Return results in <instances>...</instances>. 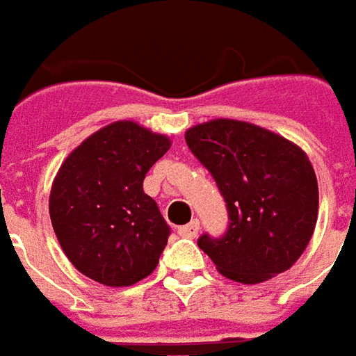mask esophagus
I'll return each instance as SVG.
<instances>
[{"instance_id":"obj_1","label":"esophagus","mask_w":356,"mask_h":356,"mask_svg":"<svg viewBox=\"0 0 356 356\" xmlns=\"http://www.w3.org/2000/svg\"><path fill=\"white\" fill-rule=\"evenodd\" d=\"M198 229H200V222L193 220V222H188L187 226H181L179 228V236H183V238H195L198 234Z\"/></svg>"}]
</instances>
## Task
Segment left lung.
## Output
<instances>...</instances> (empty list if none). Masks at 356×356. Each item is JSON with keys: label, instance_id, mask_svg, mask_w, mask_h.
<instances>
[{"label": "left lung", "instance_id": "left-lung-1", "mask_svg": "<svg viewBox=\"0 0 356 356\" xmlns=\"http://www.w3.org/2000/svg\"><path fill=\"white\" fill-rule=\"evenodd\" d=\"M193 156L209 169L228 210L226 232L198 248L236 282L255 284L290 269L318 220V181L306 154L265 128L218 118L187 130Z\"/></svg>", "mask_w": 356, "mask_h": 356}]
</instances>
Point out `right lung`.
I'll use <instances>...</instances> for the list:
<instances>
[{"mask_svg":"<svg viewBox=\"0 0 356 356\" xmlns=\"http://www.w3.org/2000/svg\"><path fill=\"white\" fill-rule=\"evenodd\" d=\"M169 146V138L120 120L91 134L62 163L50 220L79 273L130 286L158 267L171 228L142 185Z\"/></svg>","mask_w":356,"mask_h":356,"instance_id":"1","label":"right lung"}]
</instances>
